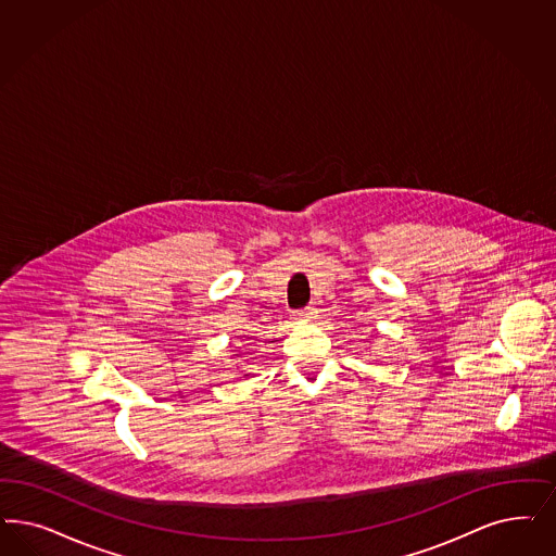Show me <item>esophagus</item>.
<instances>
[{"label":"esophagus","mask_w":556,"mask_h":556,"mask_svg":"<svg viewBox=\"0 0 556 556\" xmlns=\"http://www.w3.org/2000/svg\"><path fill=\"white\" fill-rule=\"evenodd\" d=\"M298 318H302V320H312V318H316V307L307 306L304 309H298V314H295Z\"/></svg>","instance_id":"esophagus-1"}]
</instances>
